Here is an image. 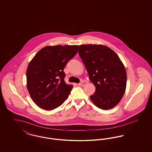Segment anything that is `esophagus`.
<instances>
[{
  "instance_id": "34e87169",
  "label": "esophagus",
  "mask_w": 152,
  "mask_h": 152,
  "mask_svg": "<svg viewBox=\"0 0 152 152\" xmlns=\"http://www.w3.org/2000/svg\"><path fill=\"white\" fill-rule=\"evenodd\" d=\"M85 83H84V82H82V83H80L78 84V85L79 86H81V87H83V86H85Z\"/></svg>"
}]
</instances>
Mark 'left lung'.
<instances>
[{
	"instance_id": "left-lung-1",
	"label": "left lung",
	"mask_w": 152,
	"mask_h": 152,
	"mask_svg": "<svg viewBox=\"0 0 152 152\" xmlns=\"http://www.w3.org/2000/svg\"><path fill=\"white\" fill-rule=\"evenodd\" d=\"M79 54L96 87L94 94L90 96L91 100L99 108H113L126 89L127 77L123 62L114 51L104 45H80Z\"/></svg>"
}]
</instances>
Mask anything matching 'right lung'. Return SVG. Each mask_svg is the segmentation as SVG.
<instances>
[{
    "instance_id": "obj_1",
    "label": "right lung",
    "mask_w": 152,
    "mask_h": 152,
    "mask_svg": "<svg viewBox=\"0 0 152 152\" xmlns=\"http://www.w3.org/2000/svg\"><path fill=\"white\" fill-rule=\"evenodd\" d=\"M79 45L47 46L29 62L27 88L34 102L40 108L52 110L60 106L72 89L64 81L63 69L78 51Z\"/></svg>"
}]
</instances>
